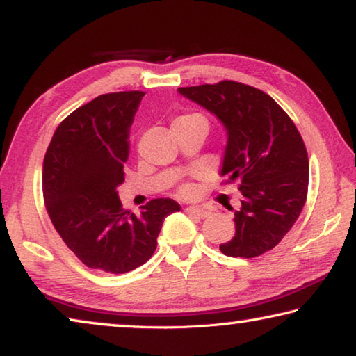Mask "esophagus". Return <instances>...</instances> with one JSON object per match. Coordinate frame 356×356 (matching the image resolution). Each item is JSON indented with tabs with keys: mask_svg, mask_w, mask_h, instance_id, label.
Returning a JSON list of instances; mask_svg holds the SVG:
<instances>
[{
	"mask_svg": "<svg viewBox=\"0 0 356 356\" xmlns=\"http://www.w3.org/2000/svg\"><path fill=\"white\" fill-rule=\"evenodd\" d=\"M185 212L188 213V215L196 216V218H207V216L210 215L209 210L202 209V207H195V206H190V207H186V209H185Z\"/></svg>",
	"mask_w": 356,
	"mask_h": 356,
	"instance_id": "esophagus-1",
	"label": "esophagus"
}]
</instances>
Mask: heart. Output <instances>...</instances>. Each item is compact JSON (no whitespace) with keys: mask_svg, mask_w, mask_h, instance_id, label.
<instances>
[{"mask_svg":"<svg viewBox=\"0 0 356 356\" xmlns=\"http://www.w3.org/2000/svg\"><path fill=\"white\" fill-rule=\"evenodd\" d=\"M196 119L206 120L204 119V116H201V114H197V113H186V114H182V116H179L176 120H174V122H185V120H196ZM188 191H190L188 185L180 186V193H184V195H186Z\"/></svg>","mask_w":356,"mask_h":356,"instance_id":"heart-1","label":"heart"}]
</instances>
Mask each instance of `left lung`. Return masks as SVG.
Segmentation results:
<instances>
[{
	"label": "left lung",
	"mask_w": 356,
	"mask_h": 356,
	"mask_svg": "<svg viewBox=\"0 0 356 356\" xmlns=\"http://www.w3.org/2000/svg\"><path fill=\"white\" fill-rule=\"evenodd\" d=\"M179 92L216 114L227 130L222 184L238 182L243 200L234 213L236 236L220 245L221 252L250 259L273 250L308 196L309 160L300 131L268 94L248 84L222 80Z\"/></svg>",
	"instance_id": "1"
}]
</instances>
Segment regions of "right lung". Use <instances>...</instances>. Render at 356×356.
Here are the masks:
<instances>
[{
  "instance_id": "add662e5",
  "label": "right lung",
  "mask_w": 356,
  "mask_h": 356,
  "mask_svg": "<svg viewBox=\"0 0 356 356\" xmlns=\"http://www.w3.org/2000/svg\"><path fill=\"white\" fill-rule=\"evenodd\" d=\"M144 94L110 92L76 108L58 125L44 159L42 191L53 226L86 267L106 273L147 262L163 220L180 210L174 200L156 197L136 216L118 196Z\"/></svg>"
}]
</instances>
